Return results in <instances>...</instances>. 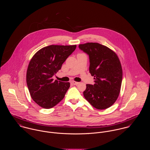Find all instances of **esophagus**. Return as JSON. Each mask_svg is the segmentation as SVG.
Listing matches in <instances>:
<instances>
[{
    "label": "esophagus",
    "mask_w": 150,
    "mask_h": 150,
    "mask_svg": "<svg viewBox=\"0 0 150 150\" xmlns=\"http://www.w3.org/2000/svg\"><path fill=\"white\" fill-rule=\"evenodd\" d=\"M71 83L73 84V85H77V84H79V82H76V81H71Z\"/></svg>",
    "instance_id": "obj_1"
}]
</instances>
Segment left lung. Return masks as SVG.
I'll return each mask as SVG.
<instances>
[{"label":"left lung","mask_w":150,"mask_h":150,"mask_svg":"<svg viewBox=\"0 0 150 150\" xmlns=\"http://www.w3.org/2000/svg\"><path fill=\"white\" fill-rule=\"evenodd\" d=\"M79 48L89 57V73L94 76L93 85L86 84L83 94L86 100L98 110L111 106L121 90L122 69L116 53L98 43L79 45Z\"/></svg>","instance_id":"1"}]
</instances>
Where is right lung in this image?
<instances>
[{"label": "right lung", "mask_w": 150, "mask_h": 150, "mask_svg": "<svg viewBox=\"0 0 150 150\" xmlns=\"http://www.w3.org/2000/svg\"><path fill=\"white\" fill-rule=\"evenodd\" d=\"M76 48V45H51L39 50L30 61L26 83L31 98L40 107L51 108L64 98L70 83L54 80L52 76Z\"/></svg>", "instance_id": "add662e5"}]
</instances>
